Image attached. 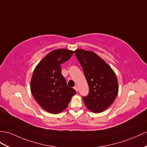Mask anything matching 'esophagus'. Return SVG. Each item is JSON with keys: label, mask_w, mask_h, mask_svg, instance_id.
Instances as JSON below:
<instances>
[{"label": "esophagus", "mask_w": 147, "mask_h": 147, "mask_svg": "<svg viewBox=\"0 0 147 147\" xmlns=\"http://www.w3.org/2000/svg\"><path fill=\"white\" fill-rule=\"evenodd\" d=\"M74 89H75V90H76L77 92L78 91V87H77V86H76H76H75V87H74Z\"/></svg>", "instance_id": "34e87169"}]
</instances>
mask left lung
<instances>
[{
    "label": "left lung",
    "instance_id": "obj_1",
    "mask_svg": "<svg viewBox=\"0 0 147 147\" xmlns=\"http://www.w3.org/2000/svg\"><path fill=\"white\" fill-rule=\"evenodd\" d=\"M75 54L88 85V95L82 96L85 105L93 112H102L112 104L117 96L119 87L116 75L94 52L77 49Z\"/></svg>",
    "mask_w": 147,
    "mask_h": 147
}]
</instances>
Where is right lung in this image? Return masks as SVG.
Segmentation results:
<instances>
[{
  "mask_svg": "<svg viewBox=\"0 0 147 147\" xmlns=\"http://www.w3.org/2000/svg\"><path fill=\"white\" fill-rule=\"evenodd\" d=\"M74 52L60 49L48 53L38 64L32 74L30 90L43 109L57 114L65 110L75 89L67 85L62 74L61 64L69 60Z\"/></svg>",
  "mask_w": 147,
  "mask_h": 147,
  "instance_id": "add662e5",
  "label": "right lung"
}]
</instances>
